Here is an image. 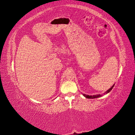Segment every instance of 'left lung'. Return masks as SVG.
I'll use <instances>...</instances> for the list:
<instances>
[{"instance_id": "obj_1", "label": "left lung", "mask_w": 135, "mask_h": 135, "mask_svg": "<svg viewBox=\"0 0 135 135\" xmlns=\"http://www.w3.org/2000/svg\"><path fill=\"white\" fill-rule=\"evenodd\" d=\"M114 84L113 85V86L110 88H109L108 90L105 93H104V95H105V94H107L108 93H109V92H110V91L112 90V89H113V88L114 87ZM83 95L85 97H86V98H87V99H96V98H98V97H101L103 95H93V96H89V95H85V94H83Z\"/></svg>"}]
</instances>
